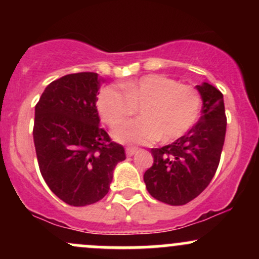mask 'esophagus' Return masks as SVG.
I'll list each match as a JSON object with an SVG mask.
<instances>
[{"instance_id":"obj_1","label":"esophagus","mask_w":259,"mask_h":259,"mask_svg":"<svg viewBox=\"0 0 259 259\" xmlns=\"http://www.w3.org/2000/svg\"><path fill=\"white\" fill-rule=\"evenodd\" d=\"M125 151H126V156H127V157H132V156H134V154H135L136 152H138V148H136V147H132V146H127Z\"/></svg>"}]
</instances>
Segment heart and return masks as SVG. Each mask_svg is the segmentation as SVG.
<instances>
[{
    "mask_svg": "<svg viewBox=\"0 0 259 259\" xmlns=\"http://www.w3.org/2000/svg\"><path fill=\"white\" fill-rule=\"evenodd\" d=\"M121 89L108 86L97 99L101 119L114 126L133 117L140 108V119L113 129L117 141L148 145L180 139L195 125L201 113V94L195 86L160 74H150Z\"/></svg>",
    "mask_w": 259,
    "mask_h": 259,
    "instance_id": "b5f03b06",
    "label": "heart"
}]
</instances>
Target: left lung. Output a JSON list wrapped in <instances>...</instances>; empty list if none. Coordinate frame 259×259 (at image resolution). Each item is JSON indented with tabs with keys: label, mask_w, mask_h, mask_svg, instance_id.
Here are the masks:
<instances>
[{
	"label": "left lung",
	"mask_w": 259,
	"mask_h": 259,
	"mask_svg": "<svg viewBox=\"0 0 259 259\" xmlns=\"http://www.w3.org/2000/svg\"><path fill=\"white\" fill-rule=\"evenodd\" d=\"M196 88L203 101L200 121L173 144L152 148L153 164L144 174L150 195L170 206L189 203L209 185L224 146L223 94L208 82Z\"/></svg>",
	"instance_id": "8db88e82"
}]
</instances>
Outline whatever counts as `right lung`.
Masks as SVG:
<instances>
[{
    "label": "right lung",
    "instance_id": "right-lung-1",
    "mask_svg": "<svg viewBox=\"0 0 259 259\" xmlns=\"http://www.w3.org/2000/svg\"><path fill=\"white\" fill-rule=\"evenodd\" d=\"M97 73L68 74L47 85L35 106L38 168L50 190L69 206L96 203L108 194L121 145L100 126Z\"/></svg>",
    "mask_w": 259,
    "mask_h": 259
}]
</instances>
